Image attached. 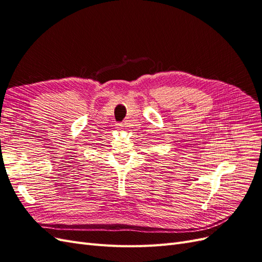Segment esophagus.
Returning a JSON list of instances; mask_svg holds the SVG:
<instances>
[{
	"label": "esophagus",
	"instance_id": "obj_1",
	"mask_svg": "<svg viewBox=\"0 0 262 262\" xmlns=\"http://www.w3.org/2000/svg\"><path fill=\"white\" fill-rule=\"evenodd\" d=\"M115 126H116V128L119 129V130H121V129L123 128V124H122V123H116Z\"/></svg>",
	"mask_w": 262,
	"mask_h": 262
}]
</instances>
